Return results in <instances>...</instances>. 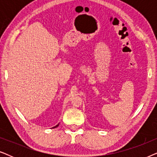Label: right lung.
I'll list each match as a JSON object with an SVG mask.
<instances>
[{"instance_id":"obj_1","label":"right lung","mask_w":157,"mask_h":157,"mask_svg":"<svg viewBox=\"0 0 157 157\" xmlns=\"http://www.w3.org/2000/svg\"><path fill=\"white\" fill-rule=\"evenodd\" d=\"M59 126V124H57V125H56V126H53V128H56V127H57V126Z\"/></svg>"}]
</instances>
